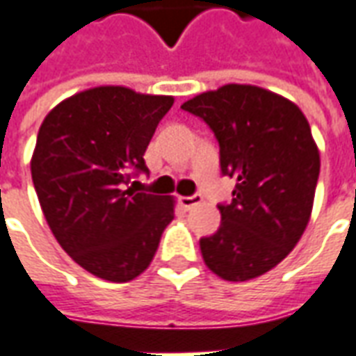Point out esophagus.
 <instances>
[{"label":"esophagus","instance_id":"obj_1","mask_svg":"<svg viewBox=\"0 0 356 356\" xmlns=\"http://www.w3.org/2000/svg\"><path fill=\"white\" fill-rule=\"evenodd\" d=\"M202 194H193V196H181V206L185 209H191L194 208V206H198V204H202Z\"/></svg>","mask_w":356,"mask_h":356}]
</instances>
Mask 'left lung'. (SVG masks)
I'll return each mask as SVG.
<instances>
[{"label": "left lung", "instance_id": "1", "mask_svg": "<svg viewBox=\"0 0 356 356\" xmlns=\"http://www.w3.org/2000/svg\"><path fill=\"white\" fill-rule=\"evenodd\" d=\"M219 140L221 171L236 179L231 204L217 206L221 227L200 240L204 263L229 282L276 267L311 219L321 154L305 114L282 95L227 83L181 104Z\"/></svg>", "mask_w": 356, "mask_h": 356}]
</instances>
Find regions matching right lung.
I'll list each match as a JSON object with an SVG mask.
<instances>
[{"label": "right lung", "mask_w": 356, "mask_h": 356, "mask_svg": "<svg viewBox=\"0 0 356 356\" xmlns=\"http://www.w3.org/2000/svg\"><path fill=\"white\" fill-rule=\"evenodd\" d=\"M173 106L170 95L101 86L58 102L43 120L30 162L51 232L80 267L108 282L147 270L173 196L135 193L131 173L148 171L145 152Z\"/></svg>", "instance_id": "1"}]
</instances>
